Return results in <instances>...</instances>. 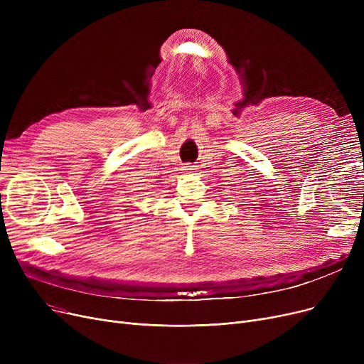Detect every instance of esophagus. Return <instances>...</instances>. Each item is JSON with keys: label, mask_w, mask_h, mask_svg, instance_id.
<instances>
[{"label": "esophagus", "mask_w": 364, "mask_h": 364, "mask_svg": "<svg viewBox=\"0 0 364 364\" xmlns=\"http://www.w3.org/2000/svg\"><path fill=\"white\" fill-rule=\"evenodd\" d=\"M183 169H184L186 172H192V171H195V169H196V166H195V165H192V164H186V165L183 166Z\"/></svg>", "instance_id": "34e87169"}]
</instances>
